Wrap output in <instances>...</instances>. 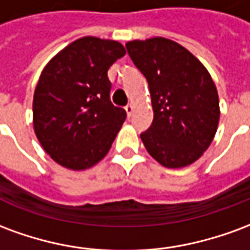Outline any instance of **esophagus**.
Instances as JSON below:
<instances>
[{
	"label": "esophagus",
	"mask_w": 250,
	"mask_h": 250,
	"mask_svg": "<svg viewBox=\"0 0 250 250\" xmlns=\"http://www.w3.org/2000/svg\"><path fill=\"white\" fill-rule=\"evenodd\" d=\"M125 112H127V115H128V116H131L132 111H134V105H132V104H127V105L125 107Z\"/></svg>",
	"instance_id": "obj_1"
}]
</instances>
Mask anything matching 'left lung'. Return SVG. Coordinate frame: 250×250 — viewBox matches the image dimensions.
<instances>
[{
	"mask_svg": "<svg viewBox=\"0 0 250 250\" xmlns=\"http://www.w3.org/2000/svg\"><path fill=\"white\" fill-rule=\"evenodd\" d=\"M127 52L146 77L154 120L141 138L165 167L195 162L213 141L220 120L214 83L197 57L163 37L130 41Z\"/></svg>",
	"mask_w": 250,
	"mask_h": 250,
	"instance_id": "left-lung-1",
	"label": "left lung"
}]
</instances>
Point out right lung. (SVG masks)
<instances>
[{
	"instance_id": "1",
	"label": "right lung",
	"mask_w": 250,
	"mask_h": 250,
	"mask_svg": "<svg viewBox=\"0 0 250 250\" xmlns=\"http://www.w3.org/2000/svg\"><path fill=\"white\" fill-rule=\"evenodd\" d=\"M125 55L118 41L83 37L44 68L33 98V125L59 165L85 170L109 151L127 114L111 103L107 72Z\"/></svg>"
}]
</instances>
